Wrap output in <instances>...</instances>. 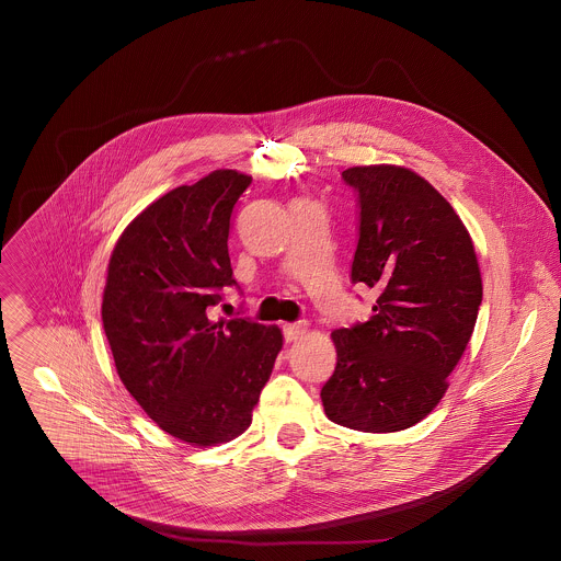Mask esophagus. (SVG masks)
<instances>
[{"label": "esophagus", "mask_w": 561, "mask_h": 561, "mask_svg": "<svg viewBox=\"0 0 561 561\" xmlns=\"http://www.w3.org/2000/svg\"><path fill=\"white\" fill-rule=\"evenodd\" d=\"M308 331V324L306 322H290V324H284V337L286 342H297L299 337H304Z\"/></svg>", "instance_id": "34e87169"}]
</instances>
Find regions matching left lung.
I'll list each match as a JSON object with an SVG mask.
<instances>
[{
  "mask_svg": "<svg viewBox=\"0 0 561 561\" xmlns=\"http://www.w3.org/2000/svg\"><path fill=\"white\" fill-rule=\"evenodd\" d=\"M359 241L351 282L378 290L374 316L331 333L337 364L320 398L331 422L396 433L443 398L482 304L471 237L428 181L407 168H348Z\"/></svg>",
  "mask_w": 561,
  "mask_h": 561,
  "instance_id": "1",
  "label": "left lung"
}]
</instances>
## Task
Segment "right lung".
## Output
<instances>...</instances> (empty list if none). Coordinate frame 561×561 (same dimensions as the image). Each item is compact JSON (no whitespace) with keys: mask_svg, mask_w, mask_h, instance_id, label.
I'll use <instances>...</instances> for the list:
<instances>
[{"mask_svg":"<svg viewBox=\"0 0 561 561\" xmlns=\"http://www.w3.org/2000/svg\"><path fill=\"white\" fill-rule=\"evenodd\" d=\"M251 176L217 170L172 188L128 226L110 257L103 329L128 393L165 433L215 445L245 433L282 351V331L210 320L237 286L228 253Z\"/></svg>","mask_w":561,"mask_h":561,"instance_id":"1","label":"right lung"}]
</instances>
